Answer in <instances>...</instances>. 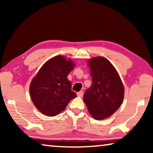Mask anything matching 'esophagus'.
Segmentation results:
<instances>
[{
    "label": "esophagus",
    "mask_w": 153,
    "mask_h": 153,
    "mask_svg": "<svg viewBox=\"0 0 153 153\" xmlns=\"http://www.w3.org/2000/svg\"><path fill=\"white\" fill-rule=\"evenodd\" d=\"M76 95L78 96V97H82L83 95V91H80V92H78V93H76Z\"/></svg>",
    "instance_id": "esophagus-1"
}]
</instances>
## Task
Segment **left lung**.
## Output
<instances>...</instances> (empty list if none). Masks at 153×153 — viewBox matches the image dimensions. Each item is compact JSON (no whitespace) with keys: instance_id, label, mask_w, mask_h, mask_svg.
Returning a JSON list of instances; mask_svg holds the SVG:
<instances>
[{"instance_id":"left-lung-1","label":"left lung","mask_w":153,"mask_h":153,"mask_svg":"<svg viewBox=\"0 0 153 153\" xmlns=\"http://www.w3.org/2000/svg\"><path fill=\"white\" fill-rule=\"evenodd\" d=\"M92 84L85 91L83 101L94 119L102 120L114 114L124 99L125 87L109 60L97 56L87 60Z\"/></svg>"}]
</instances>
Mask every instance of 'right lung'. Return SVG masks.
I'll return each instance as SVG.
<instances>
[{"instance_id": "obj_1", "label": "right lung", "mask_w": 153, "mask_h": 153, "mask_svg": "<svg viewBox=\"0 0 153 153\" xmlns=\"http://www.w3.org/2000/svg\"><path fill=\"white\" fill-rule=\"evenodd\" d=\"M75 65L71 58L58 55L39 69L29 87L31 100L39 112L47 116H57L76 97L68 79Z\"/></svg>"}]
</instances>
